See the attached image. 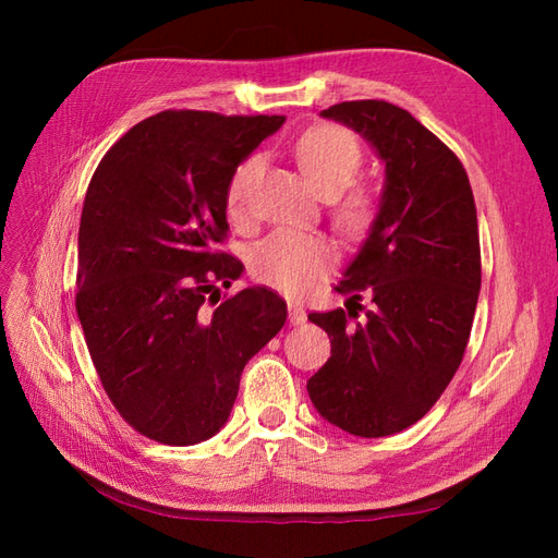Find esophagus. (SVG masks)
Wrapping results in <instances>:
<instances>
[{
    "label": "esophagus",
    "instance_id": "esophagus-1",
    "mask_svg": "<svg viewBox=\"0 0 558 558\" xmlns=\"http://www.w3.org/2000/svg\"><path fill=\"white\" fill-rule=\"evenodd\" d=\"M288 310H290V324H292V326H302V324L306 322V312H304L302 304L290 302Z\"/></svg>",
    "mask_w": 558,
    "mask_h": 558
}]
</instances>
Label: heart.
<instances>
[{
  "label": "heart",
  "mask_w": 558,
  "mask_h": 558,
  "mask_svg": "<svg viewBox=\"0 0 558 558\" xmlns=\"http://www.w3.org/2000/svg\"><path fill=\"white\" fill-rule=\"evenodd\" d=\"M298 160L310 177L312 186L326 198L340 196L357 180L362 170L364 153L360 141L342 126H316L306 132L298 146ZM264 170V158H246L234 170L228 186V210L232 218H244L248 196ZM374 201L369 194H352L338 208V222L342 230L360 232L372 218ZM338 260L336 246L322 234L278 230L258 242L252 252V272L266 282L268 288L286 292L290 298H300L314 290Z\"/></svg>",
  "instance_id": "obj_1"
}]
</instances>
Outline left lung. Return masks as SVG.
<instances>
[{"mask_svg": "<svg viewBox=\"0 0 558 558\" xmlns=\"http://www.w3.org/2000/svg\"><path fill=\"white\" fill-rule=\"evenodd\" d=\"M322 117L357 132L386 180L336 288L350 294L348 312L310 314L330 338V357L306 390L342 432L390 436L432 410L465 354L482 286L475 198L456 153L398 105L352 100ZM362 296L373 310L361 319Z\"/></svg>", "mask_w": 558, "mask_h": 558, "instance_id": "1", "label": "left lung"}]
</instances>
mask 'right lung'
<instances>
[{
  "mask_svg": "<svg viewBox=\"0 0 558 558\" xmlns=\"http://www.w3.org/2000/svg\"><path fill=\"white\" fill-rule=\"evenodd\" d=\"M282 114H153L105 153L83 201L76 312L105 393L136 432L168 446L216 436L246 362L286 326L278 292L230 288L242 260L216 252L228 186ZM220 300V298H218Z\"/></svg>",
  "mask_w": 558,
  "mask_h": 558,
  "instance_id": "obj_1",
  "label": "right lung"
}]
</instances>
